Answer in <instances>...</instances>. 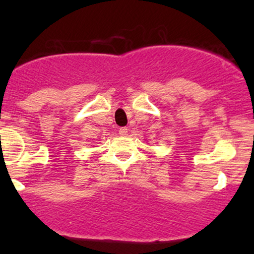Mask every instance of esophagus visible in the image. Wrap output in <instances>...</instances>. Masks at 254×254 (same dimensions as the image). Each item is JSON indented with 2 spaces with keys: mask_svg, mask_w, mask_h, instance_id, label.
Instances as JSON below:
<instances>
[{
  "mask_svg": "<svg viewBox=\"0 0 254 254\" xmlns=\"http://www.w3.org/2000/svg\"><path fill=\"white\" fill-rule=\"evenodd\" d=\"M119 135L127 136V127H121V129H119Z\"/></svg>",
  "mask_w": 254,
  "mask_h": 254,
  "instance_id": "34e87169",
  "label": "esophagus"
}]
</instances>
